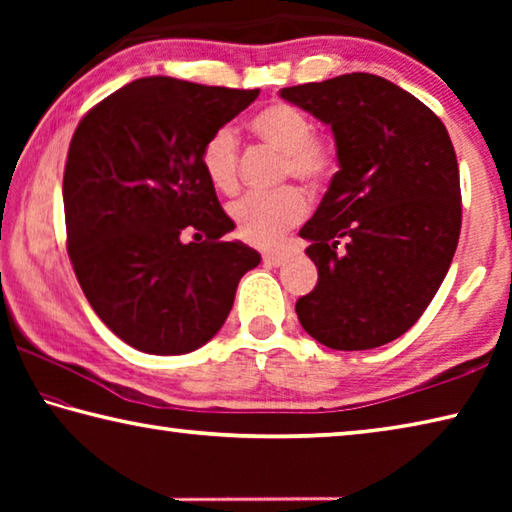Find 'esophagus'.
Segmentation results:
<instances>
[{"instance_id": "34e87169", "label": "esophagus", "mask_w": 512, "mask_h": 512, "mask_svg": "<svg viewBox=\"0 0 512 512\" xmlns=\"http://www.w3.org/2000/svg\"><path fill=\"white\" fill-rule=\"evenodd\" d=\"M264 264L268 266H282L289 262V253H282V250H268V253L262 255Z\"/></svg>"}]
</instances>
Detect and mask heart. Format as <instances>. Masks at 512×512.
Listing matches in <instances>:
<instances>
[{
    "instance_id": "b5f03b06",
    "label": "heart",
    "mask_w": 512,
    "mask_h": 512,
    "mask_svg": "<svg viewBox=\"0 0 512 512\" xmlns=\"http://www.w3.org/2000/svg\"><path fill=\"white\" fill-rule=\"evenodd\" d=\"M250 131L284 155L282 176L307 187H320L336 171V151L327 137L314 135L307 112L291 103H268L250 119ZM201 167L210 185L232 194L239 185V137L232 126H221L207 137ZM307 214V198L287 187L273 194H248L230 205V216L241 239L255 246H273Z\"/></svg>"
}]
</instances>
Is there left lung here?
<instances>
[{"instance_id": "left-lung-1", "label": "left lung", "mask_w": 512, "mask_h": 512, "mask_svg": "<svg viewBox=\"0 0 512 512\" xmlns=\"http://www.w3.org/2000/svg\"><path fill=\"white\" fill-rule=\"evenodd\" d=\"M280 97L332 128L339 171L302 225L318 268L296 302L332 350H370L411 329L443 284L461 235V180L447 128L400 85L343 74Z\"/></svg>"}]
</instances>
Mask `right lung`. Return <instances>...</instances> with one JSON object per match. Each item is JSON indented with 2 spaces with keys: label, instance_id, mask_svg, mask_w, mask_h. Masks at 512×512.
Here are the masks:
<instances>
[{
  "label": "right lung",
  "instance_id": "obj_1",
  "mask_svg": "<svg viewBox=\"0 0 512 512\" xmlns=\"http://www.w3.org/2000/svg\"><path fill=\"white\" fill-rule=\"evenodd\" d=\"M259 90L137 79L97 103L63 178L67 248L85 298L121 341L187 354L223 327L259 253L225 241L235 223L201 167L216 128ZM183 231H194L185 245Z\"/></svg>",
  "mask_w": 512,
  "mask_h": 512
}]
</instances>
